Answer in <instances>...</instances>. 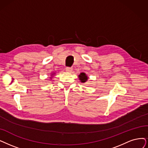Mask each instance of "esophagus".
Returning <instances> with one entry per match:
<instances>
[{"instance_id":"esophagus-1","label":"esophagus","mask_w":148,"mask_h":148,"mask_svg":"<svg viewBox=\"0 0 148 148\" xmlns=\"http://www.w3.org/2000/svg\"><path fill=\"white\" fill-rule=\"evenodd\" d=\"M66 70L67 72H68V73H71V72H72L73 69H72V67H66Z\"/></svg>"}]
</instances>
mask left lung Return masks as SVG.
Returning a JSON list of instances; mask_svg holds the SVG:
<instances>
[{
    "label": "left lung",
    "mask_w": 148,
    "mask_h": 148,
    "mask_svg": "<svg viewBox=\"0 0 148 148\" xmlns=\"http://www.w3.org/2000/svg\"><path fill=\"white\" fill-rule=\"evenodd\" d=\"M78 78L79 81H81V82L82 83H85L88 80V76H87V75L85 73L81 72L79 75H78Z\"/></svg>",
    "instance_id": "left-lung-1"
}]
</instances>
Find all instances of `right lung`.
I'll list each match as a JSON object with an SVG mask.
<instances>
[{"mask_svg": "<svg viewBox=\"0 0 148 148\" xmlns=\"http://www.w3.org/2000/svg\"><path fill=\"white\" fill-rule=\"evenodd\" d=\"M55 72H53V73H51V75H51V76H50V79H51V78H53V76H55Z\"/></svg>", "mask_w": 148, "mask_h": 148, "instance_id": "right-lung-1", "label": "right lung"}]
</instances>
